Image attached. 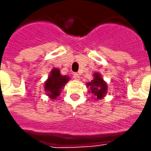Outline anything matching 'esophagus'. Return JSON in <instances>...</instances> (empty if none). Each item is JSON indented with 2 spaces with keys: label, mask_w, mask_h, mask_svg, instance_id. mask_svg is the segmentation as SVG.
Instances as JSON below:
<instances>
[{
  "label": "esophagus",
  "mask_w": 151,
  "mask_h": 151,
  "mask_svg": "<svg viewBox=\"0 0 151 151\" xmlns=\"http://www.w3.org/2000/svg\"><path fill=\"white\" fill-rule=\"evenodd\" d=\"M73 78L75 80H80V75L78 73H74L73 74Z\"/></svg>",
  "instance_id": "34e87169"
}]
</instances>
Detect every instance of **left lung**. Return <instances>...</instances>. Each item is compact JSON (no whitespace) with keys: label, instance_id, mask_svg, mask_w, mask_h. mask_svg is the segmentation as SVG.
Listing matches in <instances>:
<instances>
[{"label":"left lung","instance_id":"1","mask_svg":"<svg viewBox=\"0 0 151 151\" xmlns=\"http://www.w3.org/2000/svg\"><path fill=\"white\" fill-rule=\"evenodd\" d=\"M87 86H90L89 89L91 90V93H93L98 99L104 97L107 91L106 83L104 81L101 76L98 73L94 74V79L91 82L88 83Z\"/></svg>","mask_w":151,"mask_h":151}]
</instances>
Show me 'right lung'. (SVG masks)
Listing matches in <instances>:
<instances>
[{
  "label": "right lung",
  "mask_w": 151,
  "mask_h": 151,
  "mask_svg": "<svg viewBox=\"0 0 151 151\" xmlns=\"http://www.w3.org/2000/svg\"><path fill=\"white\" fill-rule=\"evenodd\" d=\"M68 80L69 79L67 76H63L60 74L59 70L54 68L45 83V91H47L50 97L55 99L59 95L61 89L65 86V83L68 81Z\"/></svg>",
  "instance_id": "1"
}]
</instances>
